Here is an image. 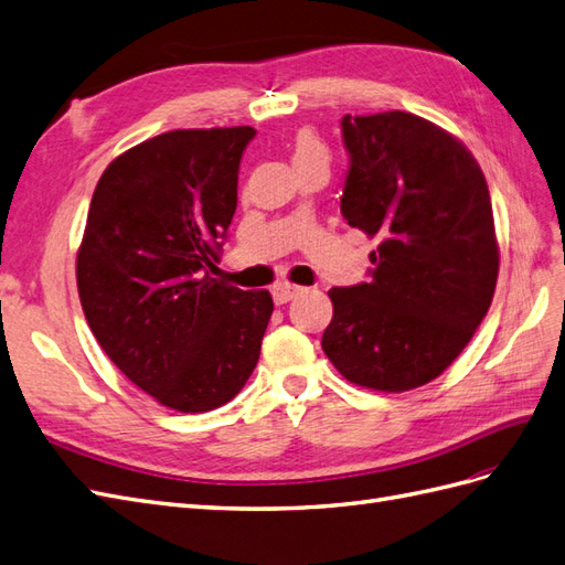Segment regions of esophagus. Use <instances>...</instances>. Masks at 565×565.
I'll return each instance as SVG.
<instances>
[{
    "mask_svg": "<svg viewBox=\"0 0 565 565\" xmlns=\"http://www.w3.org/2000/svg\"><path fill=\"white\" fill-rule=\"evenodd\" d=\"M300 291H302V288L296 286V284L279 281V284H274V288H271V298H274V302H279V306H284V302L294 300Z\"/></svg>",
    "mask_w": 565,
    "mask_h": 565,
    "instance_id": "obj_1",
    "label": "esophagus"
}]
</instances>
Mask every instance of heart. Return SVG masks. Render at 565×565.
<instances>
[{
  "label": "heart",
  "mask_w": 565,
  "mask_h": 565,
  "mask_svg": "<svg viewBox=\"0 0 565 565\" xmlns=\"http://www.w3.org/2000/svg\"><path fill=\"white\" fill-rule=\"evenodd\" d=\"M310 157L327 159V148H324V142L317 138L315 131H310V128H302V131L296 134V140H294V159L296 162H302V159H310Z\"/></svg>",
  "instance_id": "1"
}]
</instances>
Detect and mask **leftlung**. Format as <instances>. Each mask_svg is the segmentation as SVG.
Listing matches in <instances>:
<instances>
[{"mask_svg": "<svg viewBox=\"0 0 565 565\" xmlns=\"http://www.w3.org/2000/svg\"><path fill=\"white\" fill-rule=\"evenodd\" d=\"M341 214L380 238L370 281L331 288L322 349L345 380L401 394L454 363L494 298L499 243L472 152L411 111L341 119Z\"/></svg>", "mask_w": 565, "mask_h": 565, "instance_id": "obj_1", "label": "left lung"}]
</instances>
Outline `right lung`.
<instances>
[{
    "mask_svg": "<svg viewBox=\"0 0 565 565\" xmlns=\"http://www.w3.org/2000/svg\"><path fill=\"white\" fill-rule=\"evenodd\" d=\"M250 126L181 128L126 150L97 181L76 257L97 343L145 394L179 413L234 398L253 374L269 291L216 279Z\"/></svg>",
    "mask_w": 565,
    "mask_h": 565,
    "instance_id": "obj_1",
    "label": "right lung"
}]
</instances>
